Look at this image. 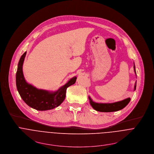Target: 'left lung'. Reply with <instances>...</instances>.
<instances>
[{
    "instance_id": "obj_1",
    "label": "left lung",
    "mask_w": 154,
    "mask_h": 154,
    "mask_svg": "<svg viewBox=\"0 0 154 154\" xmlns=\"http://www.w3.org/2000/svg\"><path fill=\"white\" fill-rule=\"evenodd\" d=\"M133 67H134V73L135 74H136L134 64ZM136 81L134 88V91L136 89ZM89 99L91 105L92 106V108L95 110L100 112H105L117 111L123 109L128 104V103L131 100L130 98H128L124 100H122L120 101H117V102H115V103H98L93 101L90 97H89Z\"/></svg>"
}]
</instances>
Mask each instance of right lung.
I'll return each mask as SVG.
<instances>
[{"mask_svg": "<svg viewBox=\"0 0 154 154\" xmlns=\"http://www.w3.org/2000/svg\"><path fill=\"white\" fill-rule=\"evenodd\" d=\"M26 51L21 56L16 75V88L21 97L30 107L38 111H46L59 106L65 98L66 89L74 84L76 77L74 76L57 91L50 92L38 89L25 80L23 72V65Z\"/></svg>", "mask_w": 154, "mask_h": 154, "instance_id": "obj_1", "label": "right lung"}]
</instances>
